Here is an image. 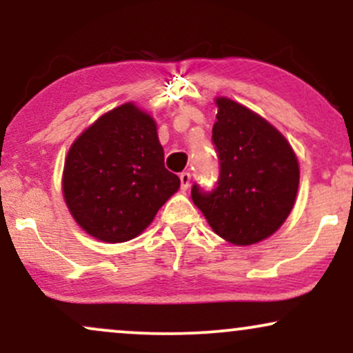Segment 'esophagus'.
Instances as JSON below:
<instances>
[{"instance_id": "esophagus-1", "label": "esophagus", "mask_w": 353, "mask_h": 353, "mask_svg": "<svg viewBox=\"0 0 353 353\" xmlns=\"http://www.w3.org/2000/svg\"><path fill=\"white\" fill-rule=\"evenodd\" d=\"M179 179H181L182 190H188L189 189V184H190V174L189 172H181Z\"/></svg>"}]
</instances>
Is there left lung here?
I'll return each instance as SVG.
<instances>
[{
	"mask_svg": "<svg viewBox=\"0 0 353 353\" xmlns=\"http://www.w3.org/2000/svg\"><path fill=\"white\" fill-rule=\"evenodd\" d=\"M212 143L219 157L216 188L190 189L217 236L250 245L272 234L294 208L297 157L274 125L228 98H217Z\"/></svg>",
	"mask_w": 353,
	"mask_h": 353,
	"instance_id": "obj_1",
	"label": "left lung"
}]
</instances>
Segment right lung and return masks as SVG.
Returning a JSON list of instances; mask_svg holds the SVG:
<instances>
[{"mask_svg":"<svg viewBox=\"0 0 353 353\" xmlns=\"http://www.w3.org/2000/svg\"><path fill=\"white\" fill-rule=\"evenodd\" d=\"M149 114L128 103L101 116L71 145L63 192L76 222L103 242L139 236L179 189Z\"/></svg>","mask_w":353,"mask_h":353,"instance_id":"obj_1","label":"right lung"}]
</instances>
